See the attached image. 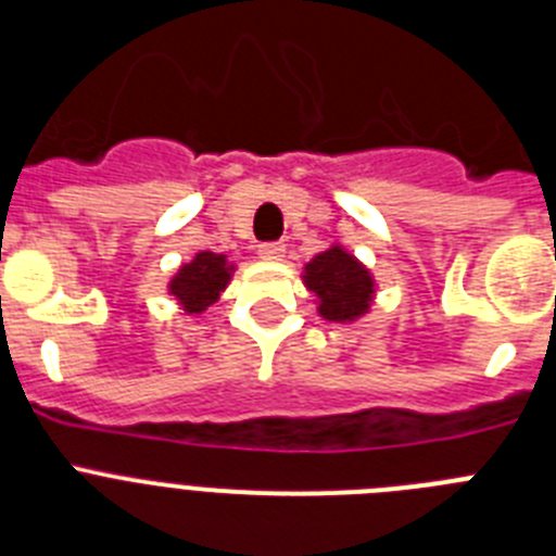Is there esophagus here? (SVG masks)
Listing matches in <instances>:
<instances>
[{
  "instance_id": "1",
  "label": "esophagus",
  "mask_w": 556,
  "mask_h": 556,
  "mask_svg": "<svg viewBox=\"0 0 556 556\" xmlns=\"http://www.w3.org/2000/svg\"><path fill=\"white\" fill-rule=\"evenodd\" d=\"M283 253H287V248L281 242L258 244V258H264V262H281Z\"/></svg>"
}]
</instances>
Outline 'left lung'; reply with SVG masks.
<instances>
[{"label": "left lung", "instance_id": "left-lung-1", "mask_svg": "<svg viewBox=\"0 0 556 556\" xmlns=\"http://www.w3.org/2000/svg\"><path fill=\"white\" fill-rule=\"evenodd\" d=\"M303 283L317 298V312L328 323H353L370 312L376 281L370 269L348 253L342 244H331L303 267Z\"/></svg>", "mask_w": 556, "mask_h": 556}]
</instances>
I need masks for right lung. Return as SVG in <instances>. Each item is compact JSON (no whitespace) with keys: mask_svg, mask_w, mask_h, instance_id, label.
<instances>
[{"mask_svg":"<svg viewBox=\"0 0 556 556\" xmlns=\"http://www.w3.org/2000/svg\"><path fill=\"white\" fill-rule=\"evenodd\" d=\"M233 269V264H228V255L203 250L175 273L169 281V294H175L184 312L200 314L217 301L219 292H225Z\"/></svg>","mask_w":556,"mask_h":556,"instance_id":"add662e5","label":"right lung"}]
</instances>
